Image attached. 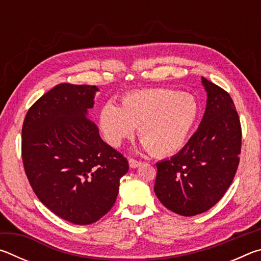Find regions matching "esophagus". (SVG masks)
I'll list each match as a JSON object with an SVG mask.
<instances>
[{"label": "esophagus", "instance_id": "obj_1", "mask_svg": "<svg viewBox=\"0 0 261 261\" xmlns=\"http://www.w3.org/2000/svg\"><path fill=\"white\" fill-rule=\"evenodd\" d=\"M129 166L131 167V168H138V167H140L141 166V161H138V160H136V159H129Z\"/></svg>", "mask_w": 261, "mask_h": 261}]
</instances>
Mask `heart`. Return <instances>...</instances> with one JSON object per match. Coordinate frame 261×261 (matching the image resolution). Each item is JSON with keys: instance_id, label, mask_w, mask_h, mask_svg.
Instances as JSON below:
<instances>
[{"instance_id": "1", "label": "heart", "mask_w": 261, "mask_h": 261, "mask_svg": "<svg viewBox=\"0 0 261 261\" xmlns=\"http://www.w3.org/2000/svg\"><path fill=\"white\" fill-rule=\"evenodd\" d=\"M198 116L199 105L193 95L156 87L127 93L121 107L108 101L100 110L99 121L112 146H120L138 126L143 147L155 156H167L184 146Z\"/></svg>"}]
</instances>
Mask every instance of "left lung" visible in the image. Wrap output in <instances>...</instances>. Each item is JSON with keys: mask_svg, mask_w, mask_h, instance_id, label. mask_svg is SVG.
Masks as SVG:
<instances>
[{"mask_svg": "<svg viewBox=\"0 0 261 261\" xmlns=\"http://www.w3.org/2000/svg\"><path fill=\"white\" fill-rule=\"evenodd\" d=\"M206 109L187 145L156 163L154 192L168 210L183 216L208 211L235 177L240 163L242 129L235 105L226 91L201 77Z\"/></svg>", "mask_w": 261, "mask_h": 261, "instance_id": "8db88e82", "label": "left lung"}]
</instances>
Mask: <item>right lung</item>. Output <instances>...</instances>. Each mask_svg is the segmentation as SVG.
<instances>
[{
	"mask_svg": "<svg viewBox=\"0 0 261 261\" xmlns=\"http://www.w3.org/2000/svg\"><path fill=\"white\" fill-rule=\"evenodd\" d=\"M98 91L59 84L29 109L21 129V156L34 193L53 213L81 226L108 213L129 170L88 117Z\"/></svg>",
	"mask_w": 261,
	"mask_h": 261,
	"instance_id": "right-lung-1",
	"label": "right lung"
}]
</instances>
